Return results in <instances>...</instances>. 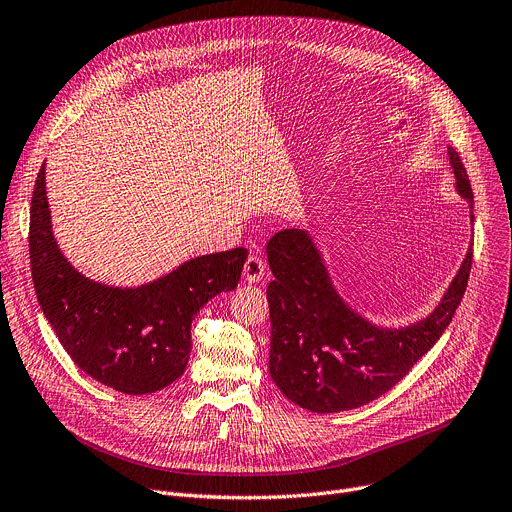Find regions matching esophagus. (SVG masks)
Wrapping results in <instances>:
<instances>
[{
	"mask_svg": "<svg viewBox=\"0 0 512 512\" xmlns=\"http://www.w3.org/2000/svg\"><path fill=\"white\" fill-rule=\"evenodd\" d=\"M243 275L249 284H257L265 275V261L259 255H249L243 267Z\"/></svg>",
	"mask_w": 512,
	"mask_h": 512,
	"instance_id": "obj_1",
	"label": "esophagus"
}]
</instances>
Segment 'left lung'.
Returning <instances> with one entry per match:
<instances>
[{
    "label": "left lung",
    "mask_w": 512,
    "mask_h": 512,
    "mask_svg": "<svg viewBox=\"0 0 512 512\" xmlns=\"http://www.w3.org/2000/svg\"><path fill=\"white\" fill-rule=\"evenodd\" d=\"M447 153L457 192L474 206L459 153L453 147ZM267 259L275 277L267 286L269 374L288 400L329 414L380 398L439 341L466 294L474 251H468L435 312L394 331L374 327L347 308L306 232H277L267 243Z\"/></svg>",
    "instance_id": "1"
}]
</instances>
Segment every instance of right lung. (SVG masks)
<instances>
[{
	"instance_id": "right-lung-1",
	"label": "right lung",
	"mask_w": 512,
	"mask_h": 512,
	"mask_svg": "<svg viewBox=\"0 0 512 512\" xmlns=\"http://www.w3.org/2000/svg\"><path fill=\"white\" fill-rule=\"evenodd\" d=\"M30 267L38 304L69 357L89 378L124 394L173 384L190 359L192 320L235 290L247 249L196 257L141 288H110L75 271L59 251L38 171L30 204Z\"/></svg>"
}]
</instances>
